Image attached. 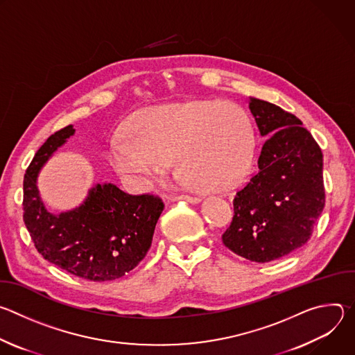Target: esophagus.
<instances>
[{
  "label": "esophagus",
  "mask_w": 355,
  "mask_h": 355,
  "mask_svg": "<svg viewBox=\"0 0 355 355\" xmlns=\"http://www.w3.org/2000/svg\"><path fill=\"white\" fill-rule=\"evenodd\" d=\"M167 202H174V200H187V202H191V204H196V202L199 200L196 196L193 195H166L164 196Z\"/></svg>",
  "instance_id": "obj_1"
}]
</instances>
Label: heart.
I'll return each instance as SVG.
<instances>
[{
	"mask_svg": "<svg viewBox=\"0 0 355 355\" xmlns=\"http://www.w3.org/2000/svg\"><path fill=\"white\" fill-rule=\"evenodd\" d=\"M252 153L245 112L220 101H188L150 108L115 137L108 160L119 174L153 175L173 157L174 168L198 189H225L244 174Z\"/></svg>",
	"mask_w": 355,
	"mask_h": 355,
	"instance_id": "1",
	"label": "heart"
}]
</instances>
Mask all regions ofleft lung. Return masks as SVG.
Instances as JSON below:
<instances>
[{
    "instance_id": "8db88e82",
    "label": "left lung",
    "mask_w": 355,
    "mask_h": 355,
    "mask_svg": "<svg viewBox=\"0 0 355 355\" xmlns=\"http://www.w3.org/2000/svg\"><path fill=\"white\" fill-rule=\"evenodd\" d=\"M248 110L267 137L259 171L233 196V219L223 244L250 261L268 263L305 244L324 208L323 155L300 119L267 101Z\"/></svg>"
}]
</instances>
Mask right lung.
<instances>
[{
    "label": "right lung",
    "mask_w": 355,
    "mask_h": 355,
    "mask_svg": "<svg viewBox=\"0 0 355 355\" xmlns=\"http://www.w3.org/2000/svg\"><path fill=\"white\" fill-rule=\"evenodd\" d=\"M74 132L71 125L58 130L36 151L24 177V222L49 263L88 281H114L147 254L164 204L156 195L96 184L73 211L47 212L36 187L39 170Z\"/></svg>",
    "instance_id": "1"
}]
</instances>
